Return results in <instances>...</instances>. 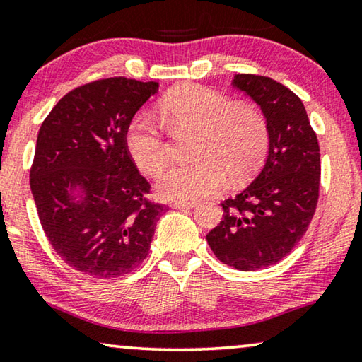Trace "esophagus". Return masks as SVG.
I'll return each mask as SVG.
<instances>
[{"label": "esophagus", "instance_id": "34e87169", "mask_svg": "<svg viewBox=\"0 0 362 362\" xmlns=\"http://www.w3.org/2000/svg\"><path fill=\"white\" fill-rule=\"evenodd\" d=\"M197 203H172V208L175 209H193Z\"/></svg>", "mask_w": 362, "mask_h": 362}]
</instances>
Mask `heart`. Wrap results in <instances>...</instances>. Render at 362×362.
<instances>
[{
    "label": "heart",
    "instance_id": "b5f03b06",
    "mask_svg": "<svg viewBox=\"0 0 362 362\" xmlns=\"http://www.w3.org/2000/svg\"><path fill=\"white\" fill-rule=\"evenodd\" d=\"M159 114L174 130H197L193 156L198 160L174 165L156 182L165 202L192 203L219 193L230 174L235 180L253 174L267 150V124L248 103L202 87L179 85L159 103ZM125 146L136 168L158 175L168 164V145L150 116L136 114L125 130Z\"/></svg>",
    "mask_w": 362,
    "mask_h": 362
}]
</instances>
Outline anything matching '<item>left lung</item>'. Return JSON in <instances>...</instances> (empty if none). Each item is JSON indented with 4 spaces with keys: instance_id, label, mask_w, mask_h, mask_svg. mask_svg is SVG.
Listing matches in <instances>:
<instances>
[{
    "instance_id": "obj_1",
    "label": "left lung",
    "mask_w": 362,
    "mask_h": 362,
    "mask_svg": "<svg viewBox=\"0 0 362 362\" xmlns=\"http://www.w3.org/2000/svg\"><path fill=\"white\" fill-rule=\"evenodd\" d=\"M232 85L261 107L269 150L255 180L221 204L223 219L206 240L221 262L251 272L279 262L308 230L319 198L320 154L293 91L253 74H237Z\"/></svg>"
}]
</instances>
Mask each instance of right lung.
<instances>
[{
    "instance_id": "obj_1",
    "label": "right lung",
    "mask_w": 362,
    "mask_h": 362,
    "mask_svg": "<svg viewBox=\"0 0 362 362\" xmlns=\"http://www.w3.org/2000/svg\"><path fill=\"white\" fill-rule=\"evenodd\" d=\"M158 82L96 80L69 91L40 127L30 188L51 246L72 269L96 279L134 271L148 256L165 206L125 146L136 111Z\"/></svg>"
}]
</instances>
